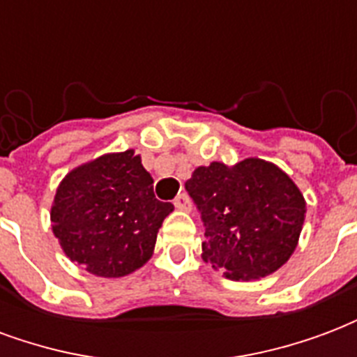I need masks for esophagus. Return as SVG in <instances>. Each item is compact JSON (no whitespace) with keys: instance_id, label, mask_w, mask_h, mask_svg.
Wrapping results in <instances>:
<instances>
[{"instance_id":"esophagus-1","label":"esophagus","mask_w":357,"mask_h":357,"mask_svg":"<svg viewBox=\"0 0 357 357\" xmlns=\"http://www.w3.org/2000/svg\"><path fill=\"white\" fill-rule=\"evenodd\" d=\"M174 206L178 210H191V201L185 193H181L174 199Z\"/></svg>"}]
</instances>
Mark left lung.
Returning <instances> with one entry per match:
<instances>
[{
    "label": "left lung",
    "mask_w": 357,
    "mask_h": 357,
    "mask_svg": "<svg viewBox=\"0 0 357 357\" xmlns=\"http://www.w3.org/2000/svg\"><path fill=\"white\" fill-rule=\"evenodd\" d=\"M204 222L202 260L233 281L273 273L291 258L306 218L296 183L273 162H210L185 181Z\"/></svg>",
    "instance_id": "left-lung-1"
}]
</instances>
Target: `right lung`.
<instances>
[{"mask_svg":"<svg viewBox=\"0 0 357 357\" xmlns=\"http://www.w3.org/2000/svg\"><path fill=\"white\" fill-rule=\"evenodd\" d=\"M172 202L158 201L133 149L76 166L59 183L51 227L73 262L97 277H124L149 262Z\"/></svg>","mask_w":357,"mask_h":357,"instance_id":"add662e5","label":"right lung"}]
</instances>
